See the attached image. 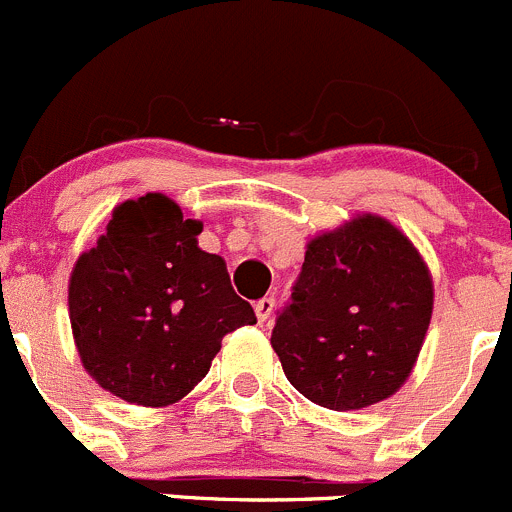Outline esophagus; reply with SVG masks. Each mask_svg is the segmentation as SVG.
<instances>
[{
  "label": "esophagus",
  "mask_w": 512,
  "mask_h": 512,
  "mask_svg": "<svg viewBox=\"0 0 512 512\" xmlns=\"http://www.w3.org/2000/svg\"><path fill=\"white\" fill-rule=\"evenodd\" d=\"M272 313H275V298H262L260 303L255 305V315H257V321H260V323L270 321Z\"/></svg>",
  "instance_id": "34e87169"
}]
</instances>
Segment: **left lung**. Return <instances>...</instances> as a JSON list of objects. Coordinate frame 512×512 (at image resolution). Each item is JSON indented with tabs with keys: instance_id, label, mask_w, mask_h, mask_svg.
<instances>
[{
	"instance_id": "8db88e82",
	"label": "left lung",
	"mask_w": 512,
	"mask_h": 512,
	"mask_svg": "<svg viewBox=\"0 0 512 512\" xmlns=\"http://www.w3.org/2000/svg\"><path fill=\"white\" fill-rule=\"evenodd\" d=\"M432 305V275L407 234L358 214L308 242L270 343L305 399L336 412L364 409L409 379Z\"/></svg>"
}]
</instances>
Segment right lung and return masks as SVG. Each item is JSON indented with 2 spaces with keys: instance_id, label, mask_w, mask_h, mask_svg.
<instances>
[{
  "instance_id": "1",
  "label": "right lung",
  "mask_w": 512,
  "mask_h": 512,
  "mask_svg": "<svg viewBox=\"0 0 512 512\" xmlns=\"http://www.w3.org/2000/svg\"><path fill=\"white\" fill-rule=\"evenodd\" d=\"M199 219L164 194L128 199L78 257L68 305L85 371L118 399L169 407L207 376L222 338L257 323Z\"/></svg>"
}]
</instances>
